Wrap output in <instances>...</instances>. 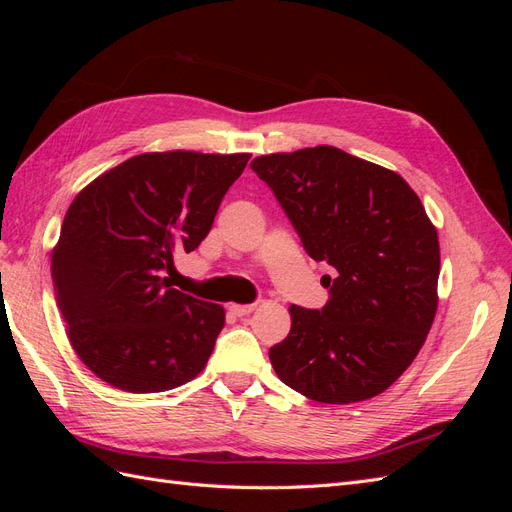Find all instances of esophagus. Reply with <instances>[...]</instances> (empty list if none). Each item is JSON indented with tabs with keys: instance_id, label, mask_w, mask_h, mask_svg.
<instances>
[{
	"instance_id": "34e87169",
	"label": "esophagus",
	"mask_w": 512,
	"mask_h": 512,
	"mask_svg": "<svg viewBox=\"0 0 512 512\" xmlns=\"http://www.w3.org/2000/svg\"><path fill=\"white\" fill-rule=\"evenodd\" d=\"M254 309H256L254 303H252V305H239V303H230V305H228V312L239 316V318H241V316H247L250 312H254Z\"/></svg>"
}]
</instances>
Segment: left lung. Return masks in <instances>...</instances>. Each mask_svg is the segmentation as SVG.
Listing matches in <instances>:
<instances>
[{
	"label": "left lung",
	"instance_id": "obj_1",
	"mask_svg": "<svg viewBox=\"0 0 512 512\" xmlns=\"http://www.w3.org/2000/svg\"><path fill=\"white\" fill-rule=\"evenodd\" d=\"M305 252L337 271L322 309L290 305L269 350L277 378L320 404L384 393L423 348L438 309L440 243L421 198L393 170L318 145L252 164Z\"/></svg>",
	"mask_w": 512,
	"mask_h": 512
}]
</instances>
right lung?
Returning a JSON list of instances; mask_svg holds the SVG:
<instances>
[{
    "label": "right lung",
    "instance_id": "1",
    "mask_svg": "<svg viewBox=\"0 0 512 512\" xmlns=\"http://www.w3.org/2000/svg\"><path fill=\"white\" fill-rule=\"evenodd\" d=\"M250 158L141 153L72 200L51 256L55 297L74 352L106 384L162 393L205 369L224 307L170 288L164 271L207 237Z\"/></svg>",
    "mask_w": 512,
    "mask_h": 512
}]
</instances>
